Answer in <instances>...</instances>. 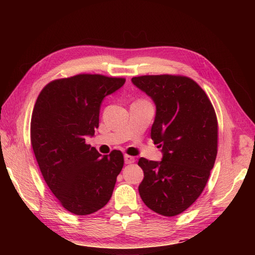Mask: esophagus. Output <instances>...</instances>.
<instances>
[{
    "label": "esophagus",
    "instance_id": "esophagus-1",
    "mask_svg": "<svg viewBox=\"0 0 255 255\" xmlns=\"http://www.w3.org/2000/svg\"><path fill=\"white\" fill-rule=\"evenodd\" d=\"M124 159H125V163H126V164H131V163H133V162H134L133 156L128 155V154H125Z\"/></svg>",
    "mask_w": 255,
    "mask_h": 255
}]
</instances>
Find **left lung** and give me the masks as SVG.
Listing matches in <instances>:
<instances>
[{"label":"left lung","mask_w":255,"mask_h":255,"mask_svg":"<svg viewBox=\"0 0 255 255\" xmlns=\"http://www.w3.org/2000/svg\"><path fill=\"white\" fill-rule=\"evenodd\" d=\"M155 105L151 139L161 161L140 158L138 187L148 207L166 217L183 213L202 194L217 155L218 124L202 88L186 77L143 75L131 79Z\"/></svg>","instance_id":"8db88e82"}]
</instances>
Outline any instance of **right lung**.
I'll use <instances>...</instances> for the list:
<instances>
[{"label": "right lung", "instance_id": "obj_1", "mask_svg": "<svg viewBox=\"0 0 255 255\" xmlns=\"http://www.w3.org/2000/svg\"><path fill=\"white\" fill-rule=\"evenodd\" d=\"M125 79L79 74L52 81L32 111L30 141L41 174L68 211L90 215L111 199L124 166L121 151L102 155L85 143L99 128L103 100Z\"/></svg>", "mask_w": 255, "mask_h": 255}]
</instances>
